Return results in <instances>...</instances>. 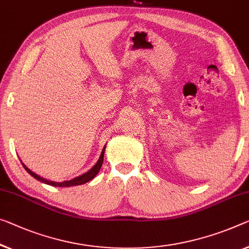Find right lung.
I'll return each mask as SVG.
<instances>
[{"label": "right lung", "instance_id": "add662e5", "mask_svg": "<svg viewBox=\"0 0 249 249\" xmlns=\"http://www.w3.org/2000/svg\"><path fill=\"white\" fill-rule=\"evenodd\" d=\"M105 149H106V146L103 147V150L101 152L100 155V158H99V160L97 161V163L94 164V166L91 168V169L88 171V173L83 174L81 176H79V177H75L72 179V180H67V181H62V182H55V181H51V180H48V179H44L40 177V176H37L36 174H34L33 171H31L29 169L28 167L25 166L24 163L23 164V167H24V169L28 171V173L32 176V177H34L36 179V180H39L41 182H44L47 183V185H50V186H54V187H71V186H78V185H83V183H86L88 181H90L91 179H93L95 176H97V174L100 171V168L102 166L103 163V157H105Z\"/></svg>", "mask_w": 249, "mask_h": 249}]
</instances>
